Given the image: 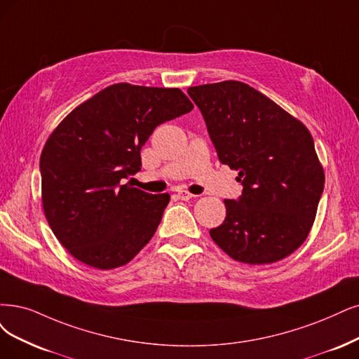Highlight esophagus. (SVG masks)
<instances>
[{"label": "esophagus", "instance_id": "34e87169", "mask_svg": "<svg viewBox=\"0 0 359 359\" xmlns=\"http://www.w3.org/2000/svg\"><path fill=\"white\" fill-rule=\"evenodd\" d=\"M177 196H179V200H182V201H188V200H192V198H194L195 195H192V194L188 192V191H179V192H177Z\"/></svg>", "mask_w": 359, "mask_h": 359}]
</instances>
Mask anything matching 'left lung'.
I'll return each mask as SVG.
<instances>
[{
    "label": "left lung",
    "mask_w": 359,
    "mask_h": 359,
    "mask_svg": "<svg viewBox=\"0 0 359 359\" xmlns=\"http://www.w3.org/2000/svg\"><path fill=\"white\" fill-rule=\"evenodd\" d=\"M219 161L238 170V200L211 229L233 260L273 263L297 250L313 224L324 170L309 130L260 91L240 81L189 87Z\"/></svg>",
    "instance_id": "obj_1"
}]
</instances>
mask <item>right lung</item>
<instances>
[{
  "instance_id": "right-lung-1",
  "label": "right lung",
  "mask_w": 359,
  "mask_h": 359,
  "mask_svg": "<svg viewBox=\"0 0 359 359\" xmlns=\"http://www.w3.org/2000/svg\"><path fill=\"white\" fill-rule=\"evenodd\" d=\"M192 109L179 88L119 83L76 106L51 133L39 158L43 207L76 260L114 269L151 241L170 195L124 182L140 171L152 131Z\"/></svg>"
}]
</instances>
